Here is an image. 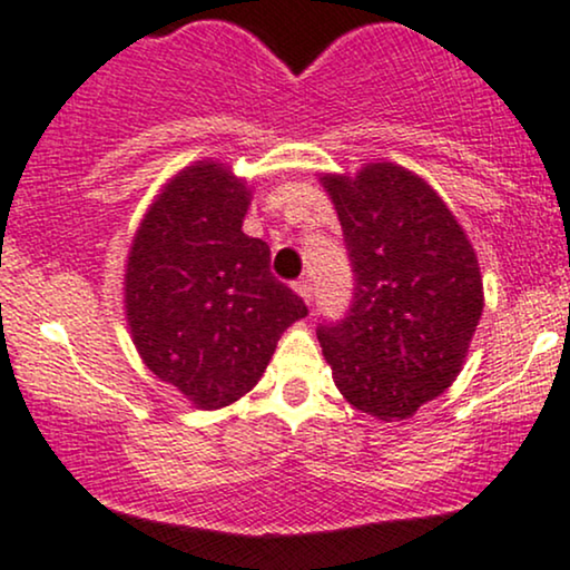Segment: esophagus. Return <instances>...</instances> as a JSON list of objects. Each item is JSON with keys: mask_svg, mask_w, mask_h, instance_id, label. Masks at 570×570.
<instances>
[{"mask_svg": "<svg viewBox=\"0 0 570 570\" xmlns=\"http://www.w3.org/2000/svg\"><path fill=\"white\" fill-rule=\"evenodd\" d=\"M296 293H298L301 298H304V304H312V283H309V279H306V277L298 279Z\"/></svg>", "mask_w": 570, "mask_h": 570, "instance_id": "esophagus-1", "label": "esophagus"}]
</instances>
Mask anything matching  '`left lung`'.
I'll return each instance as SVG.
<instances>
[{
  "mask_svg": "<svg viewBox=\"0 0 570 570\" xmlns=\"http://www.w3.org/2000/svg\"><path fill=\"white\" fill-rule=\"evenodd\" d=\"M354 269L350 317L317 338L338 392L379 421L411 419L456 381L483 314L464 229L424 178L394 163L323 173Z\"/></svg>",
  "mask_w": 570,
  "mask_h": 570,
  "instance_id": "8db88e82",
  "label": "left lung"
}]
</instances>
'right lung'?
<instances>
[{"mask_svg": "<svg viewBox=\"0 0 570 570\" xmlns=\"http://www.w3.org/2000/svg\"><path fill=\"white\" fill-rule=\"evenodd\" d=\"M250 186L199 159L159 189L125 264V320L146 367L199 411L237 403L306 306L247 237Z\"/></svg>", "mask_w": 570, "mask_h": 570, "instance_id": "add662e5", "label": "right lung"}]
</instances>
